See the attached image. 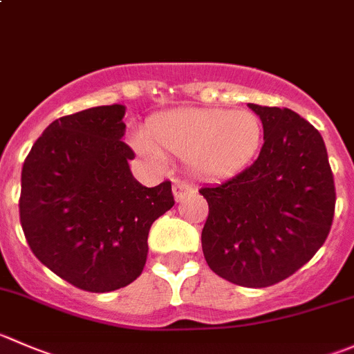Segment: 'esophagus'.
Returning a JSON list of instances; mask_svg holds the SVG:
<instances>
[{
    "label": "esophagus",
    "instance_id": "esophagus-1",
    "mask_svg": "<svg viewBox=\"0 0 354 354\" xmlns=\"http://www.w3.org/2000/svg\"><path fill=\"white\" fill-rule=\"evenodd\" d=\"M192 192H194V187L187 183V181H174L173 183V194L176 201H181V198H185Z\"/></svg>",
    "mask_w": 354,
    "mask_h": 354
}]
</instances>
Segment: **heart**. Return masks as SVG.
<instances>
[{
	"label": "heart",
	"instance_id": "1",
	"mask_svg": "<svg viewBox=\"0 0 354 354\" xmlns=\"http://www.w3.org/2000/svg\"><path fill=\"white\" fill-rule=\"evenodd\" d=\"M261 138L263 126L250 111L181 107L156 115L136 145L153 159L178 157L197 176L223 180L254 159Z\"/></svg>",
	"mask_w": 354,
	"mask_h": 354
}]
</instances>
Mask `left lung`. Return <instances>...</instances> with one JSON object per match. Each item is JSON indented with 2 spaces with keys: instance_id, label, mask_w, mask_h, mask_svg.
I'll return each mask as SVG.
<instances>
[{
  "instance_id": "8db88e82",
  "label": "left lung",
  "mask_w": 354,
  "mask_h": 354,
  "mask_svg": "<svg viewBox=\"0 0 354 354\" xmlns=\"http://www.w3.org/2000/svg\"><path fill=\"white\" fill-rule=\"evenodd\" d=\"M263 122L259 157L242 173L201 188L209 204L202 250L209 268L242 287H270L324 245L335 185L318 129L290 109L249 104Z\"/></svg>"
}]
</instances>
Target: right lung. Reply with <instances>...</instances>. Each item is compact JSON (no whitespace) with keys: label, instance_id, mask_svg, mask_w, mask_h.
<instances>
[{"label":"right lung","instance_id":"obj_1","mask_svg":"<svg viewBox=\"0 0 354 354\" xmlns=\"http://www.w3.org/2000/svg\"><path fill=\"white\" fill-rule=\"evenodd\" d=\"M122 105L64 115L36 140L22 167L20 225L34 256L88 292L129 286L143 272L149 230L174 205L171 181L133 178Z\"/></svg>","mask_w":354,"mask_h":354}]
</instances>
